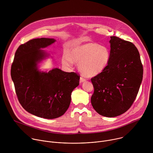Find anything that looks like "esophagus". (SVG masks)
<instances>
[{"label": "esophagus", "instance_id": "34e87169", "mask_svg": "<svg viewBox=\"0 0 153 153\" xmlns=\"http://www.w3.org/2000/svg\"><path fill=\"white\" fill-rule=\"evenodd\" d=\"M86 80V79L83 77H80V82H85Z\"/></svg>", "mask_w": 153, "mask_h": 153}]
</instances>
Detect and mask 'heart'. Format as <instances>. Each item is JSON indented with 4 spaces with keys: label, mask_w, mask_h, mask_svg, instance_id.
<instances>
[{
    "label": "heart",
    "mask_w": 153,
    "mask_h": 153,
    "mask_svg": "<svg viewBox=\"0 0 153 153\" xmlns=\"http://www.w3.org/2000/svg\"><path fill=\"white\" fill-rule=\"evenodd\" d=\"M110 51L105 46L94 42L73 45L70 51L65 52L62 62L67 67H72L78 63L80 71L85 76L93 77L102 71L107 67L110 60Z\"/></svg>",
    "instance_id": "obj_1"
}]
</instances>
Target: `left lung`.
<instances>
[{"instance_id":"left-lung-1","label":"left lung","mask_w":153,"mask_h":153,"mask_svg":"<svg viewBox=\"0 0 153 153\" xmlns=\"http://www.w3.org/2000/svg\"><path fill=\"white\" fill-rule=\"evenodd\" d=\"M110 60L101 73L91 79L93 108L100 115L113 117L125 113L138 94L143 78L139 52L132 42L111 36Z\"/></svg>"}]
</instances>
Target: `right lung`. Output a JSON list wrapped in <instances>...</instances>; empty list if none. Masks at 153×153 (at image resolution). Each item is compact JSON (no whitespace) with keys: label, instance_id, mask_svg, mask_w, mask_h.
<instances>
[{"label":"right lung","instance_id":"right-lung-1","mask_svg":"<svg viewBox=\"0 0 153 153\" xmlns=\"http://www.w3.org/2000/svg\"><path fill=\"white\" fill-rule=\"evenodd\" d=\"M55 42L37 38L20 45L11 65V76L19 103L28 113L45 119L57 118L67 111L71 94L79 84L80 75L55 68L40 72L37 64L45 57L40 50Z\"/></svg>","mask_w":153,"mask_h":153}]
</instances>
